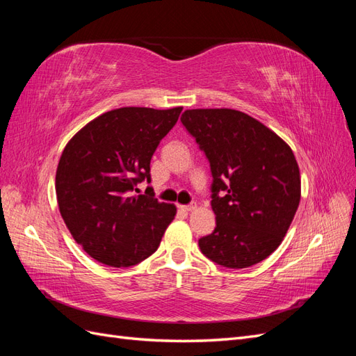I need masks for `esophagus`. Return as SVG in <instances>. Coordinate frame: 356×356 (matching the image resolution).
<instances>
[{
  "instance_id": "1",
  "label": "esophagus",
  "mask_w": 356,
  "mask_h": 356,
  "mask_svg": "<svg viewBox=\"0 0 356 356\" xmlns=\"http://www.w3.org/2000/svg\"><path fill=\"white\" fill-rule=\"evenodd\" d=\"M178 208H179L181 211H184V212H191V211L196 209V204H195V203H191V204H179Z\"/></svg>"
}]
</instances>
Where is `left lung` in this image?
Segmentation results:
<instances>
[{"label":"left lung","instance_id":"8db88e82","mask_svg":"<svg viewBox=\"0 0 356 356\" xmlns=\"http://www.w3.org/2000/svg\"><path fill=\"white\" fill-rule=\"evenodd\" d=\"M181 122L207 156L212 174L217 227L199 239L202 254L229 268L263 261L281 245L300 203L293 149L242 111L187 110Z\"/></svg>","mask_w":356,"mask_h":356}]
</instances>
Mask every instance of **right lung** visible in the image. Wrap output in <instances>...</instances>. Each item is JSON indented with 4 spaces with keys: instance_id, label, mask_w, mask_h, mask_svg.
Segmentation results:
<instances>
[{
    "instance_id": "right-lung-1",
    "label": "right lung",
    "mask_w": 356,
    "mask_h": 356,
    "mask_svg": "<svg viewBox=\"0 0 356 356\" xmlns=\"http://www.w3.org/2000/svg\"><path fill=\"white\" fill-rule=\"evenodd\" d=\"M182 106L117 108L86 124L67 144L56 170L59 211L70 233L96 261L129 267L156 252L177 208L147 187L149 161Z\"/></svg>"
}]
</instances>
